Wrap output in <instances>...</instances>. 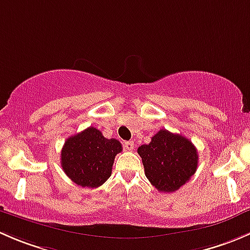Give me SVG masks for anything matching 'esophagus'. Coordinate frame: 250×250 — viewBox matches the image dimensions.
Instances as JSON below:
<instances>
[{"instance_id": "obj_1", "label": "esophagus", "mask_w": 250, "mask_h": 250, "mask_svg": "<svg viewBox=\"0 0 250 250\" xmlns=\"http://www.w3.org/2000/svg\"><path fill=\"white\" fill-rule=\"evenodd\" d=\"M134 146H135L134 141H125V150L133 151V148H134Z\"/></svg>"}]
</instances>
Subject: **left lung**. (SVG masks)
I'll list each match as a JSON object with an SVG mask.
<instances>
[{
	"label": "left lung",
	"mask_w": 250,
	"mask_h": 250,
	"mask_svg": "<svg viewBox=\"0 0 250 250\" xmlns=\"http://www.w3.org/2000/svg\"><path fill=\"white\" fill-rule=\"evenodd\" d=\"M138 153L143 160L145 175L161 192H174L196 173L198 153L195 145L180 134L166 129L156 133Z\"/></svg>",
	"instance_id": "1"
}]
</instances>
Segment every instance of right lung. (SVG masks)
<instances>
[{
    "instance_id": "1",
    "label": "right lung",
    "mask_w": 250,
    "mask_h": 250,
    "mask_svg": "<svg viewBox=\"0 0 250 250\" xmlns=\"http://www.w3.org/2000/svg\"><path fill=\"white\" fill-rule=\"evenodd\" d=\"M122 151L116 139H106L99 129L89 127L67 138L62 150V168L82 188H99L111 176L113 160Z\"/></svg>"
}]
</instances>
